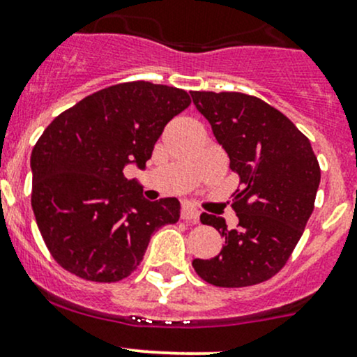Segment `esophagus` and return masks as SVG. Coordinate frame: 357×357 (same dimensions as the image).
<instances>
[{
	"mask_svg": "<svg viewBox=\"0 0 357 357\" xmlns=\"http://www.w3.org/2000/svg\"><path fill=\"white\" fill-rule=\"evenodd\" d=\"M180 216H182V220H185V221L199 223V211L194 209V208H189V206L182 208V213H180Z\"/></svg>",
	"mask_w": 357,
	"mask_h": 357,
	"instance_id": "1",
	"label": "esophagus"
}]
</instances>
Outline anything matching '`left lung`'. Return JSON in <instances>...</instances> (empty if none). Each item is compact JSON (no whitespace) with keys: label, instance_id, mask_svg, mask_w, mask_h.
<instances>
[{"label":"left lung","instance_id":"left-lung-1","mask_svg":"<svg viewBox=\"0 0 357 357\" xmlns=\"http://www.w3.org/2000/svg\"><path fill=\"white\" fill-rule=\"evenodd\" d=\"M214 137L240 175L233 197L238 228L223 218L201 214L225 245L209 260L194 259L195 272L220 287L267 281L281 271L313 213L320 167L308 137L284 114L260 98L236 91H190Z\"/></svg>","mask_w":357,"mask_h":357}]
</instances>
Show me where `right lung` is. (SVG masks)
Returning <instances> with one entry per match:
<instances>
[{"instance_id":"right-lung-1","label":"right lung","mask_w":357,"mask_h":357,"mask_svg":"<svg viewBox=\"0 0 357 357\" xmlns=\"http://www.w3.org/2000/svg\"><path fill=\"white\" fill-rule=\"evenodd\" d=\"M189 105L180 88L121 83L88 95L42 132L30 156L32 209L61 267L86 281H121L153 233L177 223L178 199L148 201L124 168L144 170L165 126Z\"/></svg>"}]
</instances>
